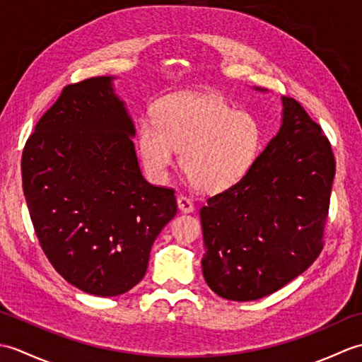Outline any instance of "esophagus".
<instances>
[{
	"mask_svg": "<svg viewBox=\"0 0 362 362\" xmlns=\"http://www.w3.org/2000/svg\"><path fill=\"white\" fill-rule=\"evenodd\" d=\"M177 205H179V210L182 213H191L194 210V204L191 202L187 196L177 197Z\"/></svg>",
	"mask_w": 362,
	"mask_h": 362,
	"instance_id": "obj_1",
	"label": "esophagus"
}]
</instances>
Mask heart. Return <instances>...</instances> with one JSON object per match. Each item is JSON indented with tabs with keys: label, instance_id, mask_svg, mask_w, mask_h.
Segmentation results:
<instances>
[{
	"label": "heart",
	"instance_id": "heart-1",
	"mask_svg": "<svg viewBox=\"0 0 362 362\" xmlns=\"http://www.w3.org/2000/svg\"><path fill=\"white\" fill-rule=\"evenodd\" d=\"M138 149L152 177L163 180L180 151V168L205 193L227 189L255 160L261 129L252 115L210 95L169 96L156 107V121L138 126Z\"/></svg>",
	"mask_w": 362,
	"mask_h": 362
}]
</instances>
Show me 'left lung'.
Instances as JSON below:
<instances>
[{
  "label": "left lung",
  "instance_id": "8db88e82",
  "mask_svg": "<svg viewBox=\"0 0 362 362\" xmlns=\"http://www.w3.org/2000/svg\"><path fill=\"white\" fill-rule=\"evenodd\" d=\"M249 171L201 209L204 279L222 298L279 291L324 249L336 160L324 130L294 98Z\"/></svg>",
  "mask_w": 362,
  "mask_h": 362
}]
</instances>
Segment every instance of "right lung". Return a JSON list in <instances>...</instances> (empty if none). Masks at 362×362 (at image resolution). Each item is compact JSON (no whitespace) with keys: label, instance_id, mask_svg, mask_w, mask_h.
<instances>
[{"label":"right lung","instance_id":"obj_1","mask_svg":"<svg viewBox=\"0 0 362 362\" xmlns=\"http://www.w3.org/2000/svg\"><path fill=\"white\" fill-rule=\"evenodd\" d=\"M134 135L112 78L101 76L65 86L23 149V191L40 247L87 294L132 289L177 213L175 191L143 179Z\"/></svg>","mask_w":362,"mask_h":362}]
</instances>
